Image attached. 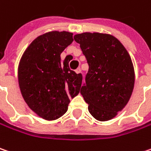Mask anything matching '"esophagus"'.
<instances>
[{
    "label": "esophagus",
    "instance_id": "obj_1",
    "mask_svg": "<svg viewBox=\"0 0 151 151\" xmlns=\"http://www.w3.org/2000/svg\"><path fill=\"white\" fill-rule=\"evenodd\" d=\"M75 73L77 74H80L81 73V69L80 68H77L75 70Z\"/></svg>",
    "mask_w": 151,
    "mask_h": 151
}]
</instances>
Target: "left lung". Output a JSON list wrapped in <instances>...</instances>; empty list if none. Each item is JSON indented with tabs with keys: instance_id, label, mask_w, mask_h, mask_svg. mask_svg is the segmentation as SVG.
I'll list each match as a JSON object with an SVG mask.
<instances>
[{
	"instance_id": "obj_1",
	"label": "left lung",
	"mask_w": 151,
	"mask_h": 151,
	"mask_svg": "<svg viewBox=\"0 0 151 151\" xmlns=\"http://www.w3.org/2000/svg\"><path fill=\"white\" fill-rule=\"evenodd\" d=\"M74 40L87 60L89 70L80 93L96 120L114 118L132 96L135 73L131 56L123 44L110 34L84 32Z\"/></svg>"
}]
</instances>
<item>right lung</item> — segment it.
<instances>
[{"instance_id": "right-lung-1", "label": "right lung", "mask_w": 151, "mask_h": 151, "mask_svg": "<svg viewBox=\"0 0 151 151\" xmlns=\"http://www.w3.org/2000/svg\"><path fill=\"white\" fill-rule=\"evenodd\" d=\"M73 41L72 32L49 31L32 41L20 59L18 79L23 98L44 120L61 117L70 99L79 93L83 78L69 68L72 56L60 61V54Z\"/></svg>"}]
</instances>
